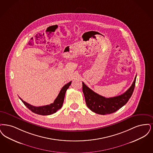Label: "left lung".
<instances>
[{
  "instance_id": "1",
  "label": "left lung",
  "mask_w": 153,
  "mask_h": 153,
  "mask_svg": "<svg viewBox=\"0 0 153 153\" xmlns=\"http://www.w3.org/2000/svg\"><path fill=\"white\" fill-rule=\"evenodd\" d=\"M136 78L137 75L133 84L125 93L119 96L108 98L95 93L82 82V90L87 106L92 111L100 115L115 113L126 104L131 97L135 87Z\"/></svg>"
}]
</instances>
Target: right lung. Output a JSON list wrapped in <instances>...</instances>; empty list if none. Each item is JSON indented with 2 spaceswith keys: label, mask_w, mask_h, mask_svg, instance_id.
I'll list each match as a JSON object with an SVG mask.
<instances>
[{
  "label": "right lung",
  "mask_w": 153,
  "mask_h": 153,
  "mask_svg": "<svg viewBox=\"0 0 153 153\" xmlns=\"http://www.w3.org/2000/svg\"><path fill=\"white\" fill-rule=\"evenodd\" d=\"M71 83V81L67 83L66 85H65L63 87L61 90L60 91L58 97L55 100L53 103L48 105H46L43 106H33V105H31L29 103H27L25 101L23 100H22L20 97L19 98L24 103V105L33 113H35L39 115H51L53 113H56L62 106L65 94L67 90L70 86Z\"/></svg>",
  "instance_id": "obj_1"
}]
</instances>
